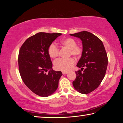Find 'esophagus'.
<instances>
[{
	"label": "esophagus",
	"instance_id": "obj_1",
	"mask_svg": "<svg viewBox=\"0 0 123 123\" xmlns=\"http://www.w3.org/2000/svg\"><path fill=\"white\" fill-rule=\"evenodd\" d=\"M68 73L67 72H62V74H63V75H66V74H67Z\"/></svg>",
	"mask_w": 123,
	"mask_h": 123
}]
</instances>
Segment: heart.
Returning a JSON list of instances; mask_svg holds the SVG:
<instances>
[{
  "label": "heart",
  "mask_w": 123,
  "mask_h": 123,
  "mask_svg": "<svg viewBox=\"0 0 123 123\" xmlns=\"http://www.w3.org/2000/svg\"><path fill=\"white\" fill-rule=\"evenodd\" d=\"M61 44L68 49H70V55L78 58L81 55L82 50L81 48L77 46L76 42L72 38H66L61 41ZM48 54L52 59H56L59 55V49L55 43H53L49 45ZM75 63V60L73 58L68 59H60L54 62L55 69L63 72H67L71 69Z\"/></svg>",
  "instance_id": "1"
}]
</instances>
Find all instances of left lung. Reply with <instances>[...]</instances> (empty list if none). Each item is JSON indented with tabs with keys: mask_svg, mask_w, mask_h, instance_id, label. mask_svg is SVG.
<instances>
[{
	"mask_svg": "<svg viewBox=\"0 0 123 123\" xmlns=\"http://www.w3.org/2000/svg\"><path fill=\"white\" fill-rule=\"evenodd\" d=\"M70 36L82 41L81 57L76 66L82 70L76 72V77L73 82L75 90L82 94H88L95 90L100 84L106 72L108 59L105 47L98 37L92 33L84 31Z\"/></svg>",
	"mask_w": 123,
	"mask_h": 123,
	"instance_id": "obj_1",
	"label": "left lung"
}]
</instances>
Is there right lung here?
I'll list each match as a JSON object with an SVG mask.
<instances>
[{
  "label": "right lung",
  "mask_w": 123,
  "mask_h": 123,
  "mask_svg": "<svg viewBox=\"0 0 123 123\" xmlns=\"http://www.w3.org/2000/svg\"><path fill=\"white\" fill-rule=\"evenodd\" d=\"M60 33L38 32L29 37L22 45L18 56L20 76L25 85L35 94L47 97L59 86L61 71L53 69L48 48ZM48 70V74L45 73Z\"/></svg>",
  "instance_id": "obj_1"
}]
</instances>
